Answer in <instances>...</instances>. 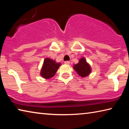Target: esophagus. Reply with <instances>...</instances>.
<instances>
[{"label": "esophagus", "instance_id": "esophagus-1", "mask_svg": "<svg viewBox=\"0 0 129 129\" xmlns=\"http://www.w3.org/2000/svg\"><path fill=\"white\" fill-rule=\"evenodd\" d=\"M64 63L65 64H67V65H69L70 64V62L69 61H65Z\"/></svg>", "mask_w": 129, "mask_h": 129}]
</instances>
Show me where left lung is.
Segmentation results:
<instances>
[{"mask_svg": "<svg viewBox=\"0 0 129 129\" xmlns=\"http://www.w3.org/2000/svg\"><path fill=\"white\" fill-rule=\"evenodd\" d=\"M73 69L76 71L78 75L82 77L89 76L91 71L90 65L86 62L85 58L84 57L80 59L79 62L77 64L74 65Z\"/></svg>", "mask_w": 129, "mask_h": 129, "instance_id": "obj_1", "label": "left lung"}]
</instances>
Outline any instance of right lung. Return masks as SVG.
<instances>
[{
    "mask_svg": "<svg viewBox=\"0 0 129 129\" xmlns=\"http://www.w3.org/2000/svg\"><path fill=\"white\" fill-rule=\"evenodd\" d=\"M61 65L60 62H56L55 60L51 58H45L41 70V76L45 79H49L53 77Z\"/></svg>",
    "mask_w": 129,
    "mask_h": 129,
    "instance_id": "obj_1",
    "label": "right lung"
}]
</instances>
